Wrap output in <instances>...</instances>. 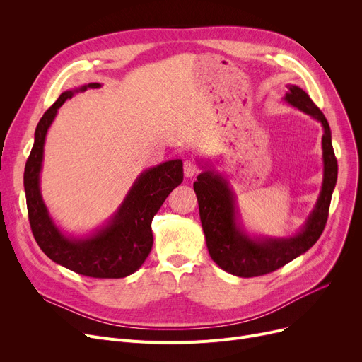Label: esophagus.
Wrapping results in <instances>:
<instances>
[{"label": "esophagus", "instance_id": "34e87169", "mask_svg": "<svg viewBox=\"0 0 362 362\" xmlns=\"http://www.w3.org/2000/svg\"><path fill=\"white\" fill-rule=\"evenodd\" d=\"M183 171H185V176L191 179V177L198 175L199 170H198V165L194 160H186L185 164H183Z\"/></svg>", "mask_w": 362, "mask_h": 362}]
</instances>
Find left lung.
<instances>
[{
	"instance_id": "8db88e82",
	"label": "left lung",
	"mask_w": 362,
	"mask_h": 362,
	"mask_svg": "<svg viewBox=\"0 0 362 362\" xmlns=\"http://www.w3.org/2000/svg\"><path fill=\"white\" fill-rule=\"evenodd\" d=\"M283 100L322 126L321 191L314 210L296 235L267 238L252 236L246 232L229 180L216 171L211 164L202 165L204 171L194 183L208 252L220 269L233 276L255 277L267 274L305 254L321 236L329 217L332 194L337 180V161L329 122L308 93L296 85H288Z\"/></svg>"
}]
</instances>
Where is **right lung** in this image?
<instances>
[{
  "label": "right lung",
  "instance_id": "add662e5",
  "mask_svg": "<svg viewBox=\"0 0 362 362\" xmlns=\"http://www.w3.org/2000/svg\"><path fill=\"white\" fill-rule=\"evenodd\" d=\"M101 88L88 83L64 90L42 116L25 167V194L30 229L42 252L63 267L95 279H122L135 273L152 250L151 223L176 186L183 182L182 160L151 167L136 177L126 198L110 220L88 236H67L49 216L41 194V170L47 132L57 111L74 93Z\"/></svg>",
  "mask_w": 362,
  "mask_h": 362
}]
</instances>
